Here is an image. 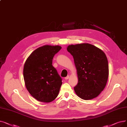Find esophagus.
<instances>
[{
    "mask_svg": "<svg viewBox=\"0 0 127 127\" xmlns=\"http://www.w3.org/2000/svg\"><path fill=\"white\" fill-rule=\"evenodd\" d=\"M69 76H67V77H65V79H66V80L68 79H69Z\"/></svg>",
    "mask_w": 127,
    "mask_h": 127,
    "instance_id": "1",
    "label": "esophagus"
}]
</instances>
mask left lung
I'll return each mask as SVG.
<instances>
[{"label":"left lung","mask_w":127,"mask_h":127,"mask_svg":"<svg viewBox=\"0 0 127 127\" xmlns=\"http://www.w3.org/2000/svg\"><path fill=\"white\" fill-rule=\"evenodd\" d=\"M67 50L73 57L77 69L78 81L74 87L76 94L85 100L97 97L106 87L108 78L105 54L87 43L69 45Z\"/></svg>","instance_id":"1"}]
</instances>
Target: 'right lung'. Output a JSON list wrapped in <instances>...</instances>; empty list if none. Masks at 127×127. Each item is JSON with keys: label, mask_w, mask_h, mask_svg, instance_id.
I'll list each match as a JSON object with an SVG mask.
<instances>
[{"label": "right lung", "mask_w": 127, "mask_h": 127, "mask_svg": "<svg viewBox=\"0 0 127 127\" xmlns=\"http://www.w3.org/2000/svg\"><path fill=\"white\" fill-rule=\"evenodd\" d=\"M62 47L45 45L33 51L24 65L23 77L27 90L38 101L49 103L58 95L62 78L52 66V60Z\"/></svg>", "instance_id": "1"}]
</instances>
